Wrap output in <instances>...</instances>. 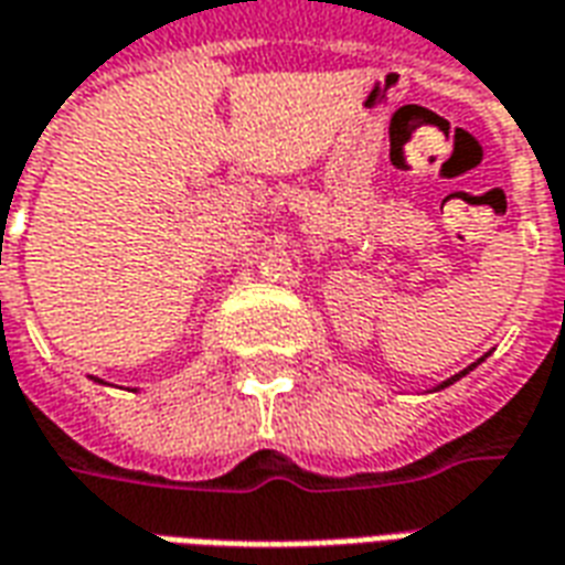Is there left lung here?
Here are the masks:
<instances>
[{
  "label": "left lung",
  "mask_w": 565,
  "mask_h": 565,
  "mask_svg": "<svg viewBox=\"0 0 565 565\" xmlns=\"http://www.w3.org/2000/svg\"><path fill=\"white\" fill-rule=\"evenodd\" d=\"M482 359H484V356H482ZM482 359H479V362H482ZM479 362H473V365H470V367H463L461 374H455V377H449V380H443L440 386H434V392H440V388H446V386H452L455 380H461V377H463V374H470V371H473V367H476V365H479Z\"/></svg>",
  "instance_id": "1"
}]
</instances>
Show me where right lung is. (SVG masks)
<instances>
[{"label": "right lung", "instance_id": "add662e5", "mask_svg": "<svg viewBox=\"0 0 565 565\" xmlns=\"http://www.w3.org/2000/svg\"><path fill=\"white\" fill-rule=\"evenodd\" d=\"M95 383H104V380H95Z\"/></svg>", "mask_w": 565, "mask_h": 565}]
</instances>
